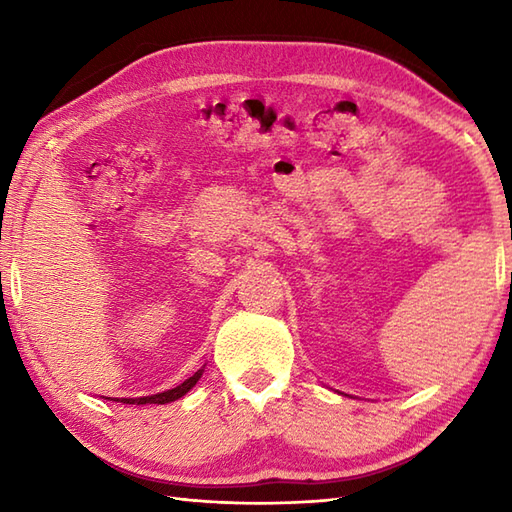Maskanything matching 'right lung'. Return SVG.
I'll list each match as a JSON object with an SVG mask.
<instances>
[{"mask_svg":"<svg viewBox=\"0 0 512 512\" xmlns=\"http://www.w3.org/2000/svg\"><path fill=\"white\" fill-rule=\"evenodd\" d=\"M202 372H204V369H198V372H195L191 378L184 380V383H180L178 387L167 389V391H160V394L143 396V398H132V400L125 398L123 402H127V405H167V402H173V400H178V398H182L184 394H187V391H189L195 383H198Z\"/></svg>","mask_w":512,"mask_h":512,"instance_id":"add662e5","label":"right lung"}]
</instances>
